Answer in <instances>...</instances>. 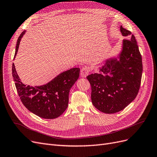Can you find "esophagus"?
I'll return each mask as SVG.
<instances>
[{"mask_svg":"<svg viewBox=\"0 0 157 157\" xmlns=\"http://www.w3.org/2000/svg\"><path fill=\"white\" fill-rule=\"evenodd\" d=\"M90 73V69L88 67H84L81 69L80 75L82 77H86Z\"/></svg>","mask_w":157,"mask_h":157,"instance_id":"1","label":"esophagus"}]
</instances>
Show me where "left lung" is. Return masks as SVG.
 Returning a JSON list of instances; mask_svg holds the SVG:
<instances>
[{
	"label": "left lung",
	"mask_w": 157,
	"mask_h": 157,
	"mask_svg": "<svg viewBox=\"0 0 157 157\" xmlns=\"http://www.w3.org/2000/svg\"><path fill=\"white\" fill-rule=\"evenodd\" d=\"M125 38L120 60H107L99 73L86 78L91 85V102L102 112L113 113L123 110L137 96L142 76V60L135 36L120 27Z\"/></svg>",
	"instance_id": "obj_1"
}]
</instances>
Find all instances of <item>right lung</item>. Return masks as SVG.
Wrapping results in <instances>:
<instances>
[{"label": "right lung", "instance_id": "1", "mask_svg": "<svg viewBox=\"0 0 157 157\" xmlns=\"http://www.w3.org/2000/svg\"><path fill=\"white\" fill-rule=\"evenodd\" d=\"M25 32L21 34L17 40L14 58ZM79 73V68H72L60 73L45 85L30 87L21 82L14 63L12 64V76L21 102L29 111L45 119H55L66 110L70 89L78 78Z\"/></svg>", "mask_w": 157, "mask_h": 157}]
</instances>
